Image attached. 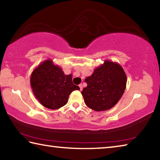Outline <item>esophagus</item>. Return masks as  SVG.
I'll return each mask as SVG.
<instances>
[{
    "instance_id": "obj_1",
    "label": "esophagus",
    "mask_w": 160,
    "mask_h": 160,
    "mask_svg": "<svg viewBox=\"0 0 160 160\" xmlns=\"http://www.w3.org/2000/svg\"><path fill=\"white\" fill-rule=\"evenodd\" d=\"M79 87H80V91H82V84H80V85H79Z\"/></svg>"
}]
</instances>
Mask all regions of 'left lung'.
I'll return each instance as SVG.
<instances>
[{
	"mask_svg": "<svg viewBox=\"0 0 160 160\" xmlns=\"http://www.w3.org/2000/svg\"><path fill=\"white\" fill-rule=\"evenodd\" d=\"M88 86L81 92L85 103L95 111L114 107L126 89L127 75L117 62L105 60L85 80Z\"/></svg>",
	"mask_w": 160,
	"mask_h": 160,
	"instance_id": "obj_1",
	"label": "left lung"
}]
</instances>
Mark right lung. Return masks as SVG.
Listing matches in <instances>:
<instances>
[{
    "instance_id": "1",
    "label": "right lung",
    "mask_w": 160,
    "mask_h": 160,
    "mask_svg": "<svg viewBox=\"0 0 160 160\" xmlns=\"http://www.w3.org/2000/svg\"><path fill=\"white\" fill-rule=\"evenodd\" d=\"M31 86L35 97L45 108L56 110L65 106L69 95L80 88L72 82V75H65L62 68L47 59L32 72Z\"/></svg>"
}]
</instances>
